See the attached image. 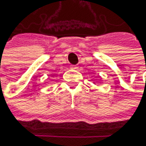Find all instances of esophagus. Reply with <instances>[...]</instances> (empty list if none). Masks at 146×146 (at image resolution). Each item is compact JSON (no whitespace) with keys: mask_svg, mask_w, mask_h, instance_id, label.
<instances>
[{"mask_svg":"<svg viewBox=\"0 0 146 146\" xmlns=\"http://www.w3.org/2000/svg\"><path fill=\"white\" fill-rule=\"evenodd\" d=\"M71 68H72V69H77L78 66H77L76 65H72V66H71Z\"/></svg>","mask_w":146,"mask_h":146,"instance_id":"esophagus-1","label":"esophagus"}]
</instances>
